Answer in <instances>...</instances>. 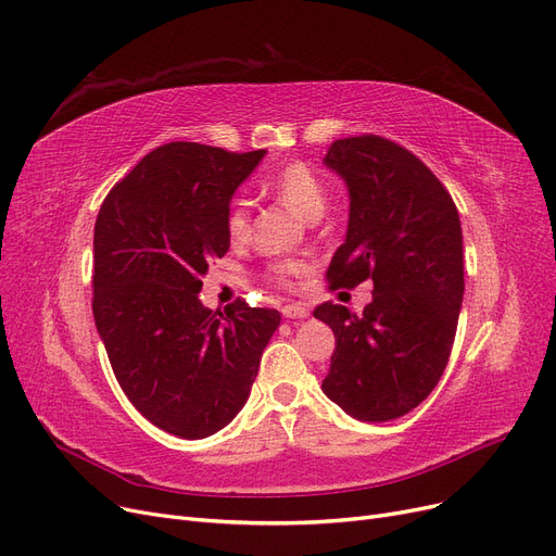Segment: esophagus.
<instances>
[{
	"label": "esophagus",
	"instance_id": "1",
	"mask_svg": "<svg viewBox=\"0 0 556 556\" xmlns=\"http://www.w3.org/2000/svg\"><path fill=\"white\" fill-rule=\"evenodd\" d=\"M281 313L286 318H306L308 313H311V308H308V304H304V302H295V304H286L283 308H281Z\"/></svg>",
	"mask_w": 556,
	"mask_h": 556
}]
</instances>
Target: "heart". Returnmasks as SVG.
<instances>
[{
    "mask_svg": "<svg viewBox=\"0 0 556 556\" xmlns=\"http://www.w3.org/2000/svg\"><path fill=\"white\" fill-rule=\"evenodd\" d=\"M263 190L286 204L288 208H293L302 218L316 220L318 215L325 208V186L320 177L311 170V167L302 161H288L279 165L277 170H273L268 177L261 181ZM252 225V211L250 202L238 198L231 202L227 218H225V229L231 243H240L245 240L250 233ZM308 270V263L304 258H279L268 265V277L279 283V286H293L298 277H302Z\"/></svg>",
    "mask_w": 556,
    "mask_h": 556,
    "instance_id": "heart-1",
    "label": "heart"
}]
</instances>
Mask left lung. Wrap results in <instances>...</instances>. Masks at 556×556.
<instances>
[{"mask_svg":"<svg viewBox=\"0 0 556 556\" xmlns=\"http://www.w3.org/2000/svg\"><path fill=\"white\" fill-rule=\"evenodd\" d=\"M325 165L350 190L329 288L366 279L375 288L361 316L333 302L313 311L336 338L323 391L356 420H393L437 389L447 366L464 302L462 223L439 177L389 138L336 140Z\"/></svg>","mask_w":556,"mask_h":556,"instance_id":"8db88e82","label":"left lung"}]
</instances>
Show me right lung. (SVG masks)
Wrapping results in <instances>:
<instances>
[{
    "instance_id": "obj_1",
    "label": "right lung",
    "mask_w": 556,
    "mask_h": 556,
    "mask_svg": "<svg viewBox=\"0 0 556 556\" xmlns=\"http://www.w3.org/2000/svg\"><path fill=\"white\" fill-rule=\"evenodd\" d=\"M265 150L167 142L111 190L94 223L92 316L113 375L159 429L206 439L250 397L279 311L200 302L211 258L229 250L231 195Z\"/></svg>"
}]
</instances>
